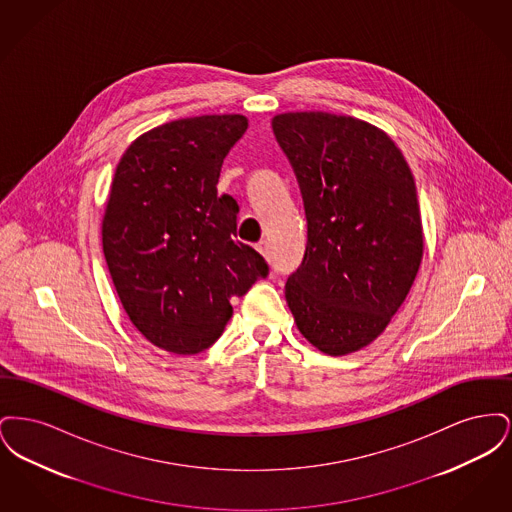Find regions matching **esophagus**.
<instances>
[{
  "label": "esophagus",
  "mask_w": 512,
  "mask_h": 512,
  "mask_svg": "<svg viewBox=\"0 0 512 512\" xmlns=\"http://www.w3.org/2000/svg\"><path fill=\"white\" fill-rule=\"evenodd\" d=\"M257 251H259V253H261L263 257H268V255H270V249H268V242H265V240H263V242H259V244H257Z\"/></svg>",
  "instance_id": "34e87169"
}]
</instances>
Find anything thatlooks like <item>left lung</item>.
I'll use <instances>...</instances> for the list:
<instances>
[{
	"label": "left lung",
	"instance_id": "obj_1",
	"mask_svg": "<svg viewBox=\"0 0 512 512\" xmlns=\"http://www.w3.org/2000/svg\"><path fill=\"white\" fill-rule=\"evenodd\" d=\"M307 219L301 265L286 282L299 332L338 357L376 340L422 261L413 172L382 130L330 113L272 119Z\"/></svg>",
	"mask_w": 512,
	"mask_h": 512
}]
</instances>
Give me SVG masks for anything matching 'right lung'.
Returning a JSON list of instances; mask_svg holds the SVG:
<instances>
[{"mask_svg":"<svg viewBox=\"0 0 512 512\" xmlns=\"http://www.w3.org/2000/svg\"><path fill=\"white\" fill-rule=\"evenodd\" d=\"M245 130L242 115L167 122L128 147L115 171L105 261L132 324L176 355L211 347L232 317L230 299L268 276L263 255L236 240L238 201L217 192Z\"/></svg>","mask_w":512,"mask_h":512,"instance_id":"right-lung-1","label":"right lung"}]
</instances>
